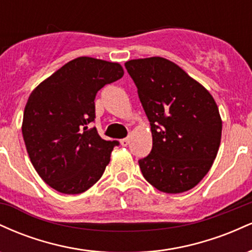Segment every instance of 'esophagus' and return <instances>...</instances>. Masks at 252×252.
Segmentation results:
<instances>
[{
	"mask_svg": "<svg viewBox=\"0 0 252 252\" xmlns=\"http://www.w3.org/2000/svg\"><path fill=\"white\" fill-rule=\"evenodd\" d=\"M129 142H130V140H129L128 137H126V138H123V140H121V141H120L121 146H122V147H126V146H128V144H129Z\"/></svg>",
	"mask_w": 252,
	"mask_h": 252,
	"instance_id": "obj_1",
	"label": "esophagus"
}]
</instances>
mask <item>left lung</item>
<instances>
[{
    "label": "left lung",
    "instance_id": "left-lung-1",
    "mask_svg": "<svg viewBox=\"0 0 252 252\" xmlns=\"http://www.w3.org/2000/svg\"><path fill=\"white\" fill-rule=\"evenodd\" d=\"M124 65L152 130V152L138 161L144 179L168 194L192 189L209 173L220 144L216 100L168 59L152 57Z\"/></svg>",
    "mask_w": 252,
    "mask_h": 252
}]
</instances>
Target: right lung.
Here are the masks:
<instances>
[{
    "label": "right lung",
    "instance_id": "add662e5",
    "mask_svg": "<svg viewBox=\"0 0 252 252\" xmlns=\"http://www.w3.org/2000/svg\"><path fill=\"white\" fill-rule=\"evenodd\" d=\"M123 74L118 63L79 57L32 91L22 135L32 164L52 189L79 194L103 175L118 142L103 140L90 126L96 118L94 98Z\"/></svg>",
    "mask_w": 252,
    "mask_h": 252
}]
</instances>
